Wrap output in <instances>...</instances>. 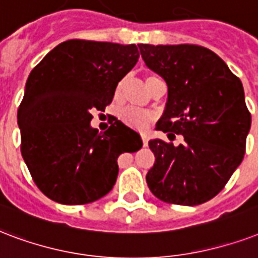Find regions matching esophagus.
I'll list each match as a JSON object with an SVG mask.
<instances>
[{
  "label": "esophagus",
  "instance_id": "esophagus-1",
  "mask_svg": "<svg viewBox=\"0 0 258 258\" xmlns=\"http://www.w3.org/2000/svg\"><path fill=\"white\" fill-rule=\"evenodd\" d=\"M141 140H143L144 147H147V145H148V136L145 135V133H141Z\"/></svg>",
  "mask_w": 258,
  "mask_h": 258
}]
</instances>
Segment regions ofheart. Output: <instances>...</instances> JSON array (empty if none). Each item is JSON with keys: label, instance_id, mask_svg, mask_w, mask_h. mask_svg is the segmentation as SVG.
Segmentation results:
<instances>
[{"label": "heart", "instance_id": "heart-1", "mask_svg": "<svg viewBox=\"0 0 258 258\" xmlns=\"http://www.w3.org/2000/svg\"><path fill=\"white\" fill-rule=\"evenodd\" d=\"M157 79L156 77H148L145 79V85H149L152 81H155ZM123 83L125 82L121 81L115 87V98L121 97V93H122L123 89ZM119 118L122 121L123 123H126L127 126L131 127H136V129H144V127H147L151 121L153 119V114L149 113L147 110H141V109H137V107L133 106H126L123 107L119 110Z\"/></svg>", "mask_w": 258, "mask_h": 258}]
</instances>
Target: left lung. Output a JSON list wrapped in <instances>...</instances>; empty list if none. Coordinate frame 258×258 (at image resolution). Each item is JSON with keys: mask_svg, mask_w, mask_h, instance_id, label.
I'll return each mask as SVG.
<instances>
[{"mask_svg": "<svg viewBox=\"0 0 258 258\" xmlns=\"http://www.w3.org/2000/svg\"><path fill=\"white\" fill-rule=\"evenodd\" d=\"M145 64L164 78L168 101L149 148L156 161L147 173L152 194L171 205L197 206L210 201L241 164L250 129L238 77L213 51L195 44H140Z\"/></svg>", "mask_w": 258, "mask_h": 258, "instance_id": "1", "label": "left lung"}]
</instances>
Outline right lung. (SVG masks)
<instances>
[{
    "label": "right lung",
    "instance_id": "1",
    "mask_svg": "<svg viewBox=\"0 0 258 258\" xmlns=\"http://www.w3.org/2000/svg\"><path fill=\"white\" fill-rule=\"evenodd\" d=\"M139 57L136 44L74 39L32 70L17 122L21 155L45 197L70 206L101 199L117 180L119 155L143 147L115 117L101 135L90 126L91 110L105 111Z\"/></svg>",
    "mask_w": 258,
    "mask_h": 258
}]
</instances>
